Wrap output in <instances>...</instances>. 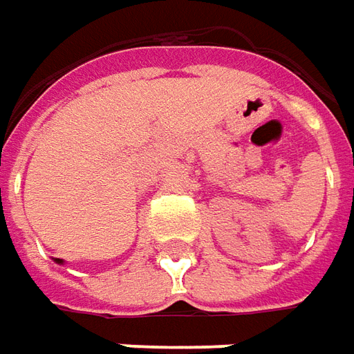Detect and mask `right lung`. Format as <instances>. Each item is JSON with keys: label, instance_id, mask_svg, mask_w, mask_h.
Returning <instances> with one entry per match:
<instances>
[{"label": "right lung", "instance_id": "obj_1", "mask_svg": "<svg viewBox=\"0 0 354 354\" xmlns=\"http://www.w3.org/2000/svg\"><path fill=\"white\" fill-rule=\"evenodd\" d=\"M56 261H57V263H64V261H62V259H56Z\"/></svg>", "mask_w": 354, "mask_h": 354}]
</instances>
